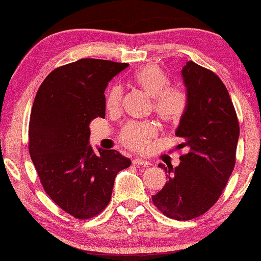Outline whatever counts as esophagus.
<instances>
[{
    "mask_svg": "<svg viewBox=\"0 0 261 261\" xmlns=\"http://www.w3.org/2000/svg\"><path fill=\"white\" fill-rule=\"evenodd\" d=\"M132 164L135 166H145V167H149V166H151V164L149 162H146V160L140 159V158H136L132 160Z\"/></svg>",
    "mask_w": 261,
    "mask_h": 261,
    "instance_id": "1",
    "label": "esophagus"
}]
</instances>
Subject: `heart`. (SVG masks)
Masks as SVG:
<instances>
[{"mask_svg": "<svg viewBox=\"0 0 261 261\" xmlns=\"http://www.w3.org/2000/svg\"><path fill=\"white\" fill-rule=\"evenodd\" d=\"M134 82L149 96L153 97V110L160 119L168 123L178 122L186 110V96L178 87L170 85L169 75L157 65H147L134 75ZM122 88L113 86L107 95V109L115 112L120 109ZM157 135V127L151 122H130L120 135V140L127 148L145 151Z\"/></svg>", "mask_w": 261, "mask_h": 261, "instance_id": "obj_1", "label": "heart"}]
</instances>
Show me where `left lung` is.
I'll return each instance as SVG.
<instances>
[{
  "instance_id": "1",
  "label": "left lung",
  "mask_w": 261,
  "mask_h": 261,
  "mask_svg": "<svg viewBox=\"0 0 261 261\" xmlns=\"http://www.w3.org/2000/svg\"><path fill=\"white\" fill-rule=\"evenodd\" d=\"M186 110L175 135L188 152L177 167L166 170L168 180L152 195L154 206L170 219L187 221L204 214L218 201L236 165L239 122L229 92L212 70L187 62L181 69Z\"/></svg>"
}]
</instances>
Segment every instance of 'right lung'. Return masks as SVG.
<instances>
[{"mask_svg": "<svg viewBox=\"0 0 261 261\" xmlns=\"http://www.w3.org/2000/svg\"><path fill=\"white\" fill-rule=\"evenodd\" d=\"M129 64L84 58L49 74L36 94L29 122V152L43 190L80 220L108 206L114 179L131 160L116 150L93 151L90 123L105 116L104 91Z\"/></svg>", "mask_w": 261, "mask_h": 261, "instance_id": "add662e5", "label": "right lung"}]
</instances>
